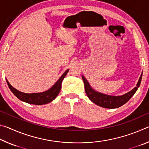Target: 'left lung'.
<instances>
[{
  "instance_id": "1",
  "label": "left lung",
  "mask_w": 149,
  "mask_h": 149,
  "mask_svg": "<svg viewBox=\"0 0 149 149\" xmlns=\"http://www.w3.org/2000/svg\"><path fill=\"white\" fill-rule=\"evenodd\" d=\"M142 74H141L139 79L138 81L137 86L132 91H130V92L122 96H110L96 91L91 87L88 81L85 79L84 75H82V79L84 82L85 93H86L88 98L93 103L99 107L112 109V108L120 107L121 106L125 104L132 98V96L137 91L139 87L140 86L141 79H142Z\"/></svg>"
}]
</instances>
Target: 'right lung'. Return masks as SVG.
Here are the masks:
<instances>
[{"mask_svg": "<svg viewBox=\"0 0 149 149\" xmlns=\"http://www.w3.org/2000/svg\"><path fill=\"white\" fill-rule=\"evenodd\" d=\"M69 71V69L65 70V72L62 75L57 81L55 83V84L51 88H50L49 90L45 91L42 93H25L23 92L19 91L14 88L12 85L10 84V83L6 80L7 84L10 89L11 91L13 93V94L16 97L21 100L22 101L25 102L29 103V104H35V105H42L46 104L47 103L52 102L55 98H56L58 93L60 91L62 87V82L65 75Z\"/></svg>", "mask_w": 149, "mask_h": 149, "instance_id": "1", "label": "right lung"}]
</instances>
